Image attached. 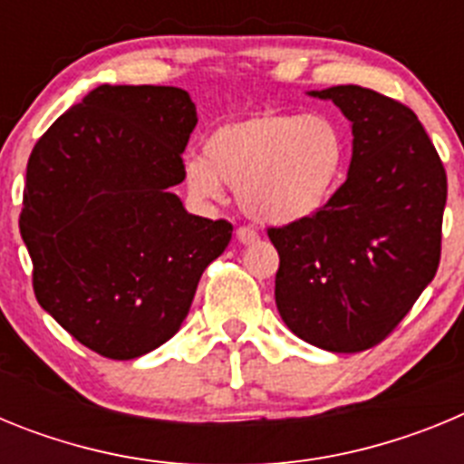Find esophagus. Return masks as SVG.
<instances>
[{
  "label": "esophagus",
  "mask_w": 464,
  "mask_h": 464,
  "mask_svg": "<svg viewBox=\"0 0 464 464\" xmlns=\"http://www.w3.org/2000/svg\"><path fill=\"white\" fill-rule=\"evenodd\" d=\"M257 239H260V237H257L256 229H251V227H239V229H237V241H239V244L248 246V244H256Z\"/></svg>",
  "instance_id": "34e87169"
}]
</instances>
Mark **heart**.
<instances>
[{"label":"heart","mask_w":464,"mask_h":464,"mask_svg":"<svg viewBox=\"0 0 464 464\" xmlns=\"http://www.w3.org/2000/svg\"><path fill=\"white\" fill-rule=\"evenodd\" d=\"M346 160V132L327 113L257 111L216 127L204 158L186 160L183 179L207 202L223 199L227 183L253 220L290 225L330 204Z\"/></svg>","instance_id":"b5f03b06"}]
</instances>
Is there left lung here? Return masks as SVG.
Returning a JSON list of instances; mask_svg holds the SVG:
<instances>
[{
	"label": "left lung",
	"mask_w": 464,
	"mask_h": 464,
	"mask_svg": "<svg viewBox=\"0 0 464 464\" xmlns=\"http://www.w3.org/2000/svg\"><path fill=\"white\" fill-rule=\"evenodd\" d=\"M351 121L346 183L311 218L269 229L278 314L332 353L383 342L437 274L446 171L411 109L360 85L311 90Z\"/></svg>",
	"instance_id": "1"
}]
</instances>
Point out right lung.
<instances>
[{"instance_id":"right-lung-1","label":"right lung","mask_w":464,"mask_h":464,"mask_svg":"<svg viewBox=\"0 0 464 464\" xmlns=\"http://www.w3.org/2000/svg\"><path fill=\"white\" fill-rule=\"evenodd\" d=\"M195 125L186 90L104 83L30 155L20 235L34 295L104 358H141L174 337L232 239L227 220L192 216L171 192Z\"/></svg>"}]
</instances>
